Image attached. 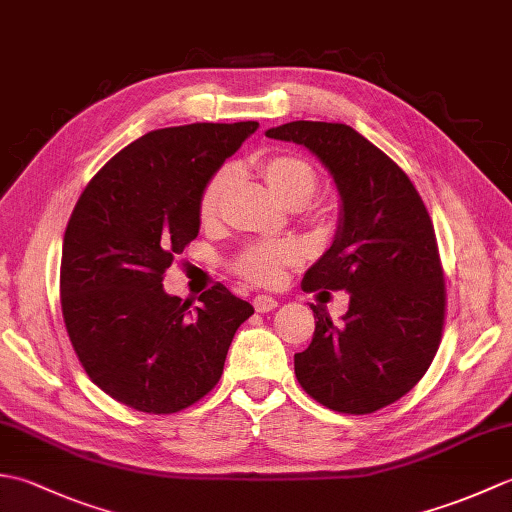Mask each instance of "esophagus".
<instances>
[{
  "instance_id": "34e87169",
  "label": "esophagus",
  "mask_w": 512,
  "mask_h": 512,
  "mask_svg": "<svg viewBox=\"0 0 512 512\" xmlns=\"http://www.w3.org/2000/svg\"><path fill=\"white\" fill-rule=\"evenodd\" d=\"M253 306H255L257 312H270V310L277 308V299L270 297V295H257L253 299Z\"/></svg>"
}]
</instances>
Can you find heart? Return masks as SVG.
Listing matches in <instances>:
<instances>
[{
    "instance_id": "1",
    "label": "heart",
    "mask_w": 512,
    "mask_h": 512,
    "mask_svg": "<svg viewBox=\"0 0 512 512\" xmlns=\"http://www.w3.org/2000/svg\"><path fill=\"white\" fill-rule=\"evenodd\" d=\"M259 176L264 178L266 187L275 198L286 204L288 209L306 206L314 191H317V171L308 160L292 154H273L257 162ZM235 182V169L222 167L206 184L200 198V217L202 222H211L220 213V204L228 189ZM299 259V250L290 242H268L250 246L246 253L237 259V270L246 279L262 286H275L284 277V268L295 264Z\"/></svg>"
}]
</instances>
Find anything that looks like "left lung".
I'll use <instances>...</instances> for the list:
<instances>
[{
	"label": "left lung",
	"mask_w": 512,
	"mask_h": 512,
	"mask_svg": "<svg viewBox=\"0 0 512 512\" xmlns=\"http://www.w3.org/2000/svg\"><path fill=\"white\" fill-rule=\"evenodd\" d=\"M266 136L306 147L339 193L334 239L301 288L345 290L350 308L332 323L310 306L317 321L295 354L299 385L334 411L383 409L413 389L440 345L444 277L429 213L405 171L350 125L292 121Z\"/></svg>",
	"instance_id": "obj_1"
}]
</instances>
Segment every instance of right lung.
I'll list each match as a JSON object with an SVG mask.
<instances>
[{
  "instance_id": "add662e5",
  "label": "right lung",
  "mask_w": 512,
  "mask_h": 512,
  "mask_svg": "<svg viewBox=\"0 0 512 512\" xmlns=\"http://www.w3.org/2000/svg\"><path fill=\"white\" fill-rule=\"evenodd\" d=\"M257 121L156 129L118 151L81 193L63 235L61 310L85 372L114 400L176 413L222 376L253 306L231 290L200 308L162 288L173 257L200 233V198Z\"/></svg>"
}]
</instances>
